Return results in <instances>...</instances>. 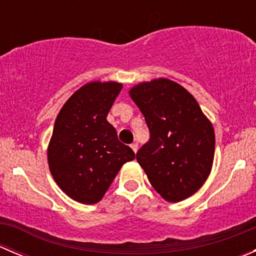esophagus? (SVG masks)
Masks as SVG:
<instances>
[{
	"label": "esophagus",
	"mask_w": 256,
	"mask_h": 256,
	"mask_svg": "<svg viewBox=\"0 0 256 256\" xmlns=\"http://www.w3.org/2000/svg\"><path fill=\"white\" fill-rule=\"evenodd\" d=\"M131 148L134 150V152H138V144H131Z\"/></svg>",
	"instance_id": "obj_1"
}]
</instances>
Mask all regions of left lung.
Returning a JSON list of instances; mask_svg holds the SVG:
<instances>
[{
	"instance_id": "1",
	"label": "left lung",
	"mask_w": 256,
	"mask_h": 256,
	"mask_svg": "<svg viewBox=\"0 0 256 256\" xmlns=\"http://www.w3.org/2000/svg\"><path fill=\"white\" fill-rule=\"evenodd\" d=\"M130 96L150 131L136 158L152 187L168 202L194 194L210 174L216 147L213 126L197 100L168 79L141 82Z\"/></svg>"
}]
</instances>
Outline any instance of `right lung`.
Here are the masks:
<instances>
[{
  "label": "right lung",
  "instance_id": "1",
  "mask_svg": "<svg viewBox=\"0 0 256 256\" xmlns=\"http://www.w3.org/2000/svg\"><path fill=\"white\" fill-rule=\"evenodd\" d=\"M121 89L115 82H89L56 116L48 147L49 170L60 190L82 204L99 202L121 166L135 158L106 120Z\"/></svg>",
  "mask_w": 256,
  "mask_h": 256
}]
</instances>
